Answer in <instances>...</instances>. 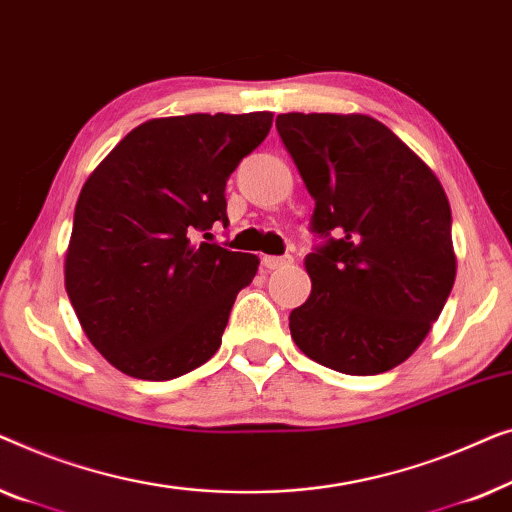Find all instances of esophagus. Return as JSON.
I'll use <instances>...</instances> for the list:
<instances>
[{
    "mask_svg": "<svg viewBox=\"0 0 512 512\" xmlns=\"http://www.w3.org/2000/svg\"><path fill=\"white\" fill-rule=\"evenodd\" d=\"M292 262H294L292 255H280V257H276V255H266V257L262 259V264H264L269 271H273V269H285V266H290Z\"/></svg>",
    "mask_w": 512,
    "mask_h": 512,
    "instance_id": "34e87169",
    "label": "esophagus"
}]
</instances>
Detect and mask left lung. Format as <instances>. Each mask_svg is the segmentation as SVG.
<instances>
[{"label": "left lung", "instance_id": "obj_1", "mask_svg": "<svg viewBox=\"0 0 512 512\" xmlns=\"http://www.w3.org/2000/svg\"><path fill=\"white\" fill-rule=\"evenodd\" d=\"M276 127L322 239L306 257L311 297L290 313L294 343L348 376L390 371L424 341L455 283L443 185L369 115L283 113Z\"/></svg>", "mask_w": 512, "mask_h": 512}]
</instances>
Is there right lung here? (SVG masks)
Segmentation results:
<instances>
[{"label": "right lung", "mask_w": 512, "mask_h": 512, "mask_svg": "<svg viewBox=\"0 0 512 512\" xmlns=\"http://www.w3.org/2000/svg\"><path fill=\"white\" fill-rule=\"evenodd\" d=\"M271 120L269 111L148 120L85 181L64 287L85 336L118 371L171 380L220 348L259 259L197 234L229 225L227 178Z\"/></svg>", "instance_id": "add662e5"}]
</instances>
